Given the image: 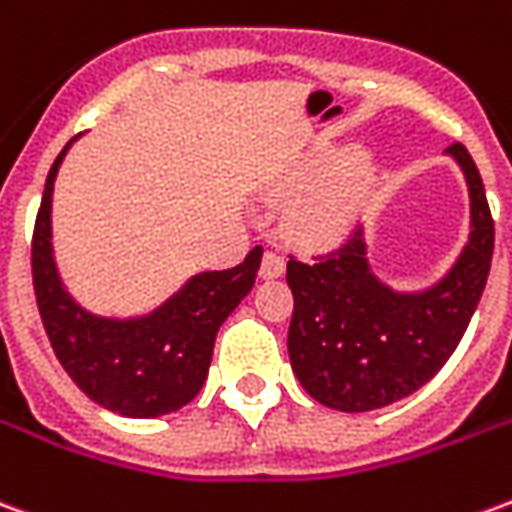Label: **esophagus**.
Here are the masks:
<instances>
[{
    "label": "esophagus",
    "instance_id": "1",
    "mask_svg": "<svg viewBox=\"0 0 512 512\" xmlns=\"http://www.w3.org/2000/svg\"><path fill=\"white\" fill-rule=\"evenodd\" d=\"M285 274V260L274 252H266L263 255V263H260V277L263 279H277Z\"/></svg>",
    "mask_w": 512,
    "mask_h": 512
}]
</instances>
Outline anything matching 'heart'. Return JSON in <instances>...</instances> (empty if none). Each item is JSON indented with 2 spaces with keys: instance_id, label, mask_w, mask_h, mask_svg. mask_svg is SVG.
Segmentation results:
<instances>
[{
  "instance_id": "b5f03b06",
  "label": "heart",
  "mask_w": 512,
  "mask_h": 512,
  "mask_svg": "<svg viewBox=\"0 0 512 512\" xmlns=\"http://www.w3.org/2000/svg\"><path fill=\"white\" fill-rule=\"evenodd\" d=\"M318 161H310L290 175L279 194H290L300 189L304 182L308 186L299 197L290 202L285 213V230L293 244L304 249H329L343 241L345 235L354 230L359 213L365 208L367 194L373 186V161L365 150L351 147L343 150L315 175Z\"/></svg>"
}]
</instances>
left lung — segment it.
I'll return each instance as SVG.
<instances>
[{
    "mask_svg": "<svg viewBox=\"0 0 512 512\" xmlns=\"http://www.w3.org/2000/svg\"><path fill=\"white\" fill-rule=\"evenodd\" d=\"M444 156L466 180L469 235L428 288L400 290L378 277L365 227L315 263L288 260L290 367L323 406L362 414L414 395L444 367L472 321L491 271L494 222L469 150L452 145Z\"/></svg>",
    "mask_w": 512,
    "mask_h": 512,
    "instance_id": "8db88e82",
    "label": "left lung"
}]
</instances>
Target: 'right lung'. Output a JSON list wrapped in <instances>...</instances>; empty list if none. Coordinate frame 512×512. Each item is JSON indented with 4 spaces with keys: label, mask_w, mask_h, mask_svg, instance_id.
Masks as SVG:
<instances>
[{
    "label": "right lung",
    "mask_w": 512,
    "mask_h": 512,
    "mask_svg": "<svg viewBox=\"0 0 512 512\" xmlns=\"http://www.w3.org/2000/svg\"><path fill=\"white\" fill-rule=\"evenodd\" d=\"M51 164L35 238L32 279L51 348L84 395L120 417L156 419L191 403L208 378L222 323L249 296L263 249L227 271L191 274L172 296L142 315H98L73 299L54 255L51 202L68 150Z\"/></svg>",
    "instance_id": "1"
}]
</instances>
